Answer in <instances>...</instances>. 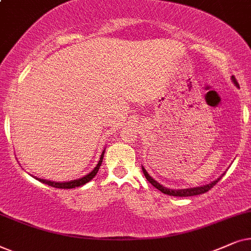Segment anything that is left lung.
Masks as SVG:
<instances>
[{
  "mask_svg": "<svg viewBox=\"0 0 251 251\" xmlns=\"http://www.w3.org/2000/svg\"><path fill=\"white\" fill-rule=\"evenodd\" d=\"M232 81L235 83L236 87H239V82L236 81V79H235L234 75L232 76ZM142 171H143V175H145L147 180H148V181H149L150 183H151V185H152L153 187H156L157 189L160 190V192L166 194V195L181 196V198H182V196H195V195H200V194H204V193H206V192H209V190L211 189L212 187L215 186L216 183L218 182L219 180L222 179V176H224V175H223L222 176H220V178L215 180V181H212L211 183H209V185H205V186H202V187H195V188H187V189H178V190H175V189L165 188V187H163L162 185H159L158 182L155 181V180H153V179L151 178V176H150L148 175V172H147L146 170L143 169V168H142Z\"/></svg>",
  "mask_w": 251,
  "mask_h": 251,
  "instance_id": "8db88e82",
  "label": "left lung"
}]
</instances>
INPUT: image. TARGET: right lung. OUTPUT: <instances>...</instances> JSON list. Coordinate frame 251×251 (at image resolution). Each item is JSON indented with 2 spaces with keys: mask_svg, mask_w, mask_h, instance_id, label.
<instances>
[{
  "mask_svg": "<svg viewBox=\"0 0 251 251\" xmlns=\"http://www.w3.org/2000/svg\"><path fill=\"white\" fill-rule=\"evenodd\" d=\"M103 156H104V151L102 152L101 155V158L99 160V164L96 165V168L93 170L91 173H88V175L83 176L81 179H76V180H72V181H69V182H55V181H49V180H43V179H38L39 181H41L43 183H46V185L48 186H51V187H55V188H62V189H70V188H75V187H79V186H82L87 183L88 181H91V180L94 178L96 176V173H98L100 166L102 164V160H103Z\"/></svg>",
  "mask_w": 251,
  "mask_h": 251,
  "instance_id": "right-lung-1",
  "label": "right lung"
}]
</instances>
